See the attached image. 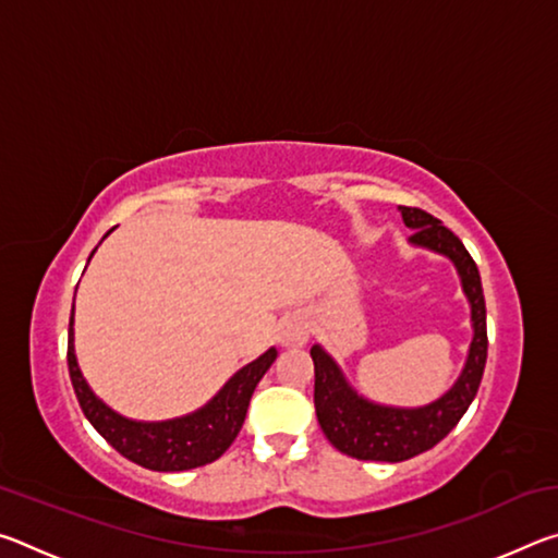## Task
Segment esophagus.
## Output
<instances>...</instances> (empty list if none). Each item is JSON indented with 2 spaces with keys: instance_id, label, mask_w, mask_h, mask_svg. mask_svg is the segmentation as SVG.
I'll list each match as a JSON object with an SVG mask.
<instances>
[{
  "instance_id": "esophagus-1",
  "label": "esophagus",
  "mask_w": 558,
  "mask_h": 558,
  "mask_svg": "<svg viewBox=\"0 0 558 558\" xmlns=\"http://www.w3.org/2000/svg\"><path fill=\"white\" fill-rule=\"evenodd\" d=\"M310 339V323L305 315H288L278 325V342L282 347H302Z\"/></svg>"
}]
</instances>
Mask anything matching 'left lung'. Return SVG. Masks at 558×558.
I'll return each instance as SVG.
<instances>
[{"instance_id":"1","label":"left lung","mask_w":558,"mask_h":558,"mask_svg":"<svg viewBox=\"0 0 558 558\" xmlns=\"http://www.w3.org/2000/svg\"><path fill=\"white\" fill-rule=\"evenodd\" d=\"M399 211L403 223L413 231L409 239L413 248L436 253L456 266L460 288L470 305L472 339L462 372L450 389L436 401L413 409L369 401L349 384L342 366L325 352V347L315 344L310 349L315 362V411L319 428L339 452L356 460L401 462L430 450L465 415L483 381L487 362L485 295L475 260L470 258L458 235L446 229L436 216L409 206H399Z\"/></svg>"}]
</instances>
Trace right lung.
Wrapping results in <instances>:
<instances>
[{
    "instance_id": "add662e5",
    "label": "right lung",
    "mask_w": 558,
    "mask_h": 558,
    "mask_svg": "<svg viewBox=\"0 0 558 558\" xmlns=\"http://www.w3.org/2000/svg\"><path fill=\"white\" fill-rule=\"evenodd\" d=\"M110 233V231H108ZM108 233L102 239H108ZM98 251V245L93 253ZM90 253V258H93ZM88 258V260H90ZM75 307V298H73ZM278 349L270 347L251 364L235 372L226 381L216 396H211L202 409H196L179 418L167 421H135L128 418L110 405L98 399L90 384L83 376L75 356V332H73V313L69 323V374L73 391L86 418L93 423L102 438H106L120 456L137 462L147 470L157 472H182L192 468L209 465L229 450L231 442L239 436L245 421L251 396L256 391L263 374L276 362Z\"/></svg>"
}]
</instances>
